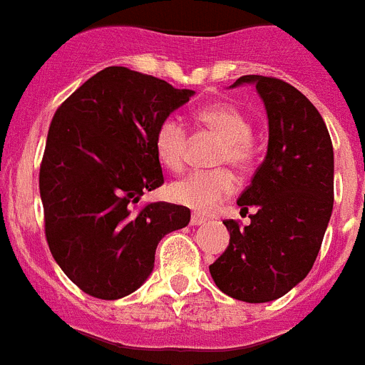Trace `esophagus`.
Wrapping results in <instances>:
<instances>
[{
  "label": "esophagus",
  "mask_w": 365,
  "mask_h": 365,
  "mask_svg": "<svg viewBox=\"0 0 365 365\" xmlns=\"http://www.w3.org/2000/svg\"><path fill=\"white\" fill-rule=\"evenodd\" d=\"M206 220H207L206 217L198 215V213H192V215H191V226H200V225H204Z\"/></svg>",
  "instance_id": "esophagus-1"
}]
</instances>
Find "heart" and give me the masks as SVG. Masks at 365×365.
I'll list each match as a JSON object with an SVG mask.
<instances>
[{"label":"heart","mask_w":365,"mask_h":365,"mask_svg":"<svg viewBox=\"0 0 365 365\" xmlns=\"http://www.w3.org/2000/svg\"><path fill=\"white\" fill-rule=\"evenodd\" d=\"M202 130L220 139L211 165L230 167L235 173L247 170L252 159V124L243 111L230 103L202 107L195 113ZM154 148L159 161L170 170H180L189 148L187 128L176 116H165L154 133ZM234 189L232 174L226 168L195 170L168 185V197L178 204L198 211H210Z\"/></svg>","instance_id":"heart-1"}]
</instances>
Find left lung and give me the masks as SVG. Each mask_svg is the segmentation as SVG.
I'll list each match as a JSON object with an SVG mask.
<instances>
[{
	"label": "left lung",
	"instance_id": "1",
	"mask_svg": "<svg viewBox=\"0 0 365 365\" xmlns=\"http://www.w3.org/2000/svg\"><path fill=\"white\" fill-rule=\"evenodd\" d=\"M256 83L269 118L267 155L241 192L249 226L226 219L228 249L210 265L220 292L245 302L286 295L310 272L334 206V150L323 116L293 85L267 76Z\"/></svg>",
	"mask_w": 365,
	"mask_h": 365
}]
</instances>
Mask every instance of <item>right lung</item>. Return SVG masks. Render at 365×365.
Listing matches in <instances>:
<instances>
[{"label": "right lung", "mask_w": 365, "mask_h": 365, "mask_svg": "<svg viewBox=\"0 0 365 365\" xmlns=\"http://www.w3.org/2000/svg\"><path fill=\"white\" fill-rule=\"evenodd\" d=\"M192 94L107 66L57 107L38 174L46 241L87 295L115 301L135 292L161 237L189 225V207L137 202L165 182L155 128Z\"/></svg>", "instance_id": "add662e5"}]
</instances>
